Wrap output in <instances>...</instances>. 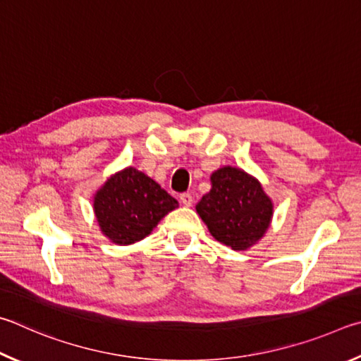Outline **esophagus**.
<instances>
[{
  "label": "esophagus",
  "mask_w": 361,
  "mask_h": 361,
  "mask_svg": "<svg viewBox=\"0 0 361 361\" xmlns=\"http://www.w3.org/2000/svg\"><path fill=\"white\" fill-rule=\"evenodd\" d=\"M179 200H180V203L184 204V206H187V207H190L193 204V197H192L190 193H182L180 197H179Z\"/></svg>",
  "instance_id": "34e87169"
}]
</instances>
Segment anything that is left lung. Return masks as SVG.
<instances>
[{"instance_id":"obj_1","label":"left lung","mask_w":361,"mask_h":361,"mask_svg":"<svg viewBox=\"0 0 361 361\" xmlns=\"http://www.w3.org/2000/svg\"><path fill=\"white\" fill-rule=\"evenodd\" d=\"M211 190L197 212L211 235L233 250H247L268 231L274 204L257 177L241 168L222 166L211 174Z\"/></svg>"}]
</instances>
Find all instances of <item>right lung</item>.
I'll return each instance as SVG.
<instances>
[{"instance_id": "1", "label": "right lung", "mask_w": 361, "mask_h": 361, "mask_svg": "<svg viewBox=\"0 0 361 361\" xmlns=\"http://www.w3.org/2000/svg\"><path fill=\"white\" fill-rule=\"evenodd\" d=\"M176 207H179L177 200L133 166L107 177L93 197L99 230L117 245L135 244L149 236Z\"/></svg>"}]
</instances>
